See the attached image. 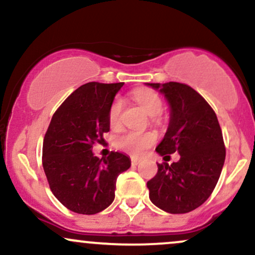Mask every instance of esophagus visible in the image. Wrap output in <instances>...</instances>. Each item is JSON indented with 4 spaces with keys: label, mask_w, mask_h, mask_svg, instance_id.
I'll return each mask as SVG.
<instances>
[{
    "label": "esophagus",
    "mask_w": 255,
    "mask_h": 255,
    "mask_svg": "<svg viewBox=\"0 0 255 255\" xmlns=\"http://www.w3.org/2000/svg\"><path fill=\"white\" fill-rule=\"evenodd\" d=\"M130 162H131V165H137L140 162H141V160H140L139 158L131 157V158H130Z\"/></svg>",
    "instance_id": "1"
}]
</instances>
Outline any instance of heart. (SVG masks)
Listing matches in <instances>:
<instances>
[{
    "label": "heart",
    "mask_w": 255,
    "mask_h": 255,
    "mask_svg": "<svg viewBox=\"0 0 255 255\" xmlns=\"http://www.w3.org/2000/svg\"><path fill=\"white\" fill-rule=\"evenodd\" d=\"M133 98L140 104L150 116H157L162 113L163 99L153 90H136L133 92ZM124 109V101L120 97H116L111 102L109 111H108V120L111 127L116 128L121 122V114ZM153 121H158L157 118H153ZM156 141V135L151 131H136L129 130L120 135L116 139V146L120 150L127 152L131 156H142L145 151Z\"/></svg>",
    "instance_id": "b5f03b06"
}]
</instances>
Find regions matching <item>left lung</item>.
Segmentation results:
<instances>
[{
	"label": "left lung",
	"instance_id": "8db88e82",
	"mask_svg": "<svg viewBox=\"0 0 255 255\" xmlns=\"http://www.w3.org/2000/svg\"><path fill=\"white\" fill-rule=\"evenodd\" d=\"M164 93L170 104V124L156 151L164 158L178 152L180 160L158 165L147 182L151 201L169 213H187L203 205L221 176L225 146L211 105L186 84H147Z\"/></svg>",
	"mask_w": 255,
	"mask_h": 255
}]
</instances>
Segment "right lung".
<instances>
[{
    "label": "right lung",
    "instance_id": "add662e5",
    "mask_svg": "<svg viewBox=\"0 0 255 255\" xmlns=\"http://www.w3.org/2000/svg\"><path fill=\"white\" fill-rule=\"evenodd\" d=\"M125 83H87L77 89L52 115L43 141L42 163L52 194L81 215L103 211L115 198L119 175L130 159L110 152L104 159L92 153L110 130L111 102Z\"/></svg>",
    "mask_w": 255,
    "mask_h": 255
}]
</instances>
